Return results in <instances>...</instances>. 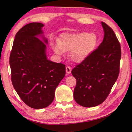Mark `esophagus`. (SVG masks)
I'll use <instances>...</instances> for the list:
<instances>
[{"instance_id":"obj_1","label":"esophagus","mask_w":132,"mask_h":132,"mask_svg":"<svg viewBox=\"0 0 132 132\" xmlns=\"http://www.w3.org/2000/svg\"><path fill=\"white\" fill-rule=\"evenodd\" d=\"M66 73L67 74H70L71 72V69L70 67L69 66H66Z\"/></svg>"}]
</instances>
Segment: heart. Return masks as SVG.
Returning <instances> with one entry per match:
<instances>
[{"mask_svg": "<svg viewBox=\"0 0 132 132\" xmlns=\"http://www.w3.org/2000/svg\"><path fill=\"white\" fill-rule=\"evenodd\" d=\"M97 37L94 34L79 33L77 34H64L58 43L53 45L56 54L62 55L64 51L70 52V58L75 63L85 60L95 50Z\"/></svg>", "mask_w": 132, "mask_h": 132, "instance_id": "obj_1", "label": "heart"}]
</instances>
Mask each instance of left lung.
<instances>
[{
    "instance_id": "obj_1",
    "label": "left lung",
    "mask_w": 132,
    "mask_h": 132,
    "mask_svg": "<svg viewBox=\"0 0 132 132\" xmlns=\"http://www.w3.org/2000/svg\"><path fill=\"white\" fill-rule=\"evenodd\" d=\"M104 38L98 48L72 70L77 80L74 98L78 104L93 107L107 97L119 74L121 53L113 30L102 22Z\"/></svg>"
}]
</instances>
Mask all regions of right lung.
Masks as SVG:
<instances>
[{"label":"right lung","mask_w":132,"mask_h":132,"mask_svg":"<svg viewBox=\"0 0 132 132\" xmlns=\"http://www.w3.org/2000/svg\"><path fill=\"white\" fill-rule=\"evenodd\" d=\"M44 26L32 23L21 28L15 36L10 57L13 87L21 99L35 109L45 108L53 102L55 88L66 74L64 64L46 57L48 41L43 35Z\"/></svg>","instance_id":"right-lung-1"}]
</instances>
